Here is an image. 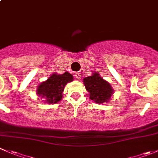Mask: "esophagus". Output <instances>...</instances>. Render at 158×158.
<instances>
[{"label":"esophagus","mask_w":158,"mask_h":158,"mask_svg":"<svg viewBox=\"0 0 158 158\" xmlns=\"http://www.w3.org/2000/svg\"><path fill=\"white\" fill-rule=\"evenodd\" d=\"M75 77H76V79H77V80H80L81 77H82V75H81L80 73H76V74H75Z\"/></svg>","instance_id":"obj_1"}]
</instances>
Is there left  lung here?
Listing matches in <instances>:
<instances>
[{
	"label": "left lung",
	"mask_w": 158,
	"mask_h": 158,
	"mask_svg": "<svg viewBox=\"0 0 158 158\" xmlns=\"http://www.w3.org/2000/svg\"><path fill=\"white\" fill-rule=\"evenodd\" d=\"M85 89L89 92V98L98 104L108 102L114 92L112 87L107 81L103 79L98 73L83 79Z\"/></svg>",
	"instance_id": "obj_1"
}]
</instances>
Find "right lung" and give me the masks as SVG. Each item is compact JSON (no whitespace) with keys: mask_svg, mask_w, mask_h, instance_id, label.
<instances>
[{"mask_svg":"<svg viewBox=\"0 0 158 158\" xmlns=\"http://www.w3.org/2000/svg\"><path fill=\"white\" fill-rule=\"evenodd\" d=\"M73 81V76L69 72H65L62 75L53 73L47 81L40 84L36 94L42 98H46L45 102L49 104L57 103L62 99L64 87L68 82Z\"/></svg>","mask_w":158,"mask_h":158,"instance_id":"obj_1","label":"right lung"}]
</instances>
